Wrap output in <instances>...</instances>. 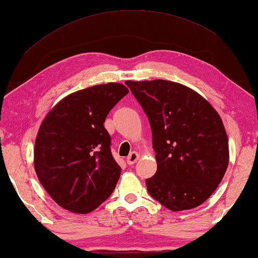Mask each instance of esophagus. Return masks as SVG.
Listing matches in <instances>:
<instances>
[{"mask_svg":"<svg viewBox=\"0 0 258 258\" xmlns=\"http://www.w3.org/2000/svg\"><path fill=\"white\" fill-rule=\"evenodd\" d=\"M139 158H140V154L137 153V152H132L129 154V156L128 158H126V163H128L129 166H132V165H134V163H135L137 160H139Z\"/></svg>","mask_w":258,"mask_h":258,"instance_id":"34e87169","label":"esophagus"}]
</instances>
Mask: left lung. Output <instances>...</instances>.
<instances>
[{"label":"left lung","instance_id":"1","mask_svg":"<svg viewBox=\"0 0 258 258\" xmlns=\"http://www.w3.org/2000/svg\"><path fill=\"white\" fill-rule=\"evenodd\" d=\"M125 84L152 128L158 169L146 180L149 195L170 211L202 205L229 165V142L218 112L179 83L155 79Z\"/></svg>","mask_w":258,"mask_h":258}]
</instances>
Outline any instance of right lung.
<instances>
[{"label": "right lung", "instance_id": "obj_1", "mask_svg": "<svg viewBox=\"0 0 258 258\" xmlns=\"http://www.w3.org/2000/svg\"><path fill=\"white\" fill-rule=\"evenodd\" d=\"M129 90L118 83L79 90L47 113L34 147L39 181L62 209L89 213L115 189L121 167L113 159L106 116Z\"/></svg>", "mask_w": 258, "mask_h": 258}]
</instances>
